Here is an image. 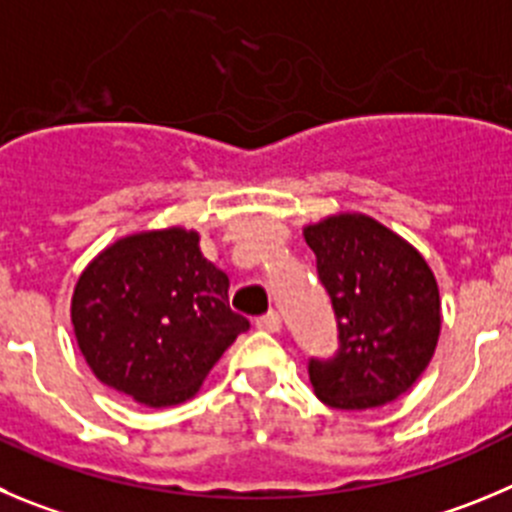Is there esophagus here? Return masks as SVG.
Masks as SVG:
<instances>
[{"label":"esophagus","instance_id":"esophagus-1","mask_svg":"<svg viewBox=\"0 0 512 512\" xmlns=\"http://www.w3.org/2000/svg\"><path fill=\"white\" fill-rule=\"evenodd\" d=\"M255 326L260 328V331L278 333L280 326H283V321H280V313H278V310H267L265 315H260V318H257Z\"/></svg>","mask_w":512,"mask_h":512}]
</instances>
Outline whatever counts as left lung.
Masks as SVG:
<instances>
[{"instance_id":"obj_1","label":"left lung","mask_w":512,"mask_h":512,"mask_svg":"<svg viewBox=\"0 0 512 512\" xmlns=\"http://www.w3.org/2000/svg\"><path fill=\"white\" fill-rule=\"evenodd\" d=\"M303 234L338 326V351L308 361L315 394L336 409L394 401L437 346L442 315L432 270L409 242L364 214L328 217Z\"/></svg>"}]
</instances>
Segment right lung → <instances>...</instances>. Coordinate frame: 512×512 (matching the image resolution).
<instances>
[{"label":"right lung","mask_w":512,"mask_h":512,"mask_svg":"<svg viewBox=\"0 0 512 512\" xmlns=\"http://www.w3.org/2000/svg\"><path fill=\"white\" fill-rule=\"evenodd\" d=\"M229 280L181 227L123 237L100 252L73 293L78 346L105 386L148 407L197 394L250 328L229 308Z\"/></svg>","instance_id":"right-lung-1"}]
</instances>
